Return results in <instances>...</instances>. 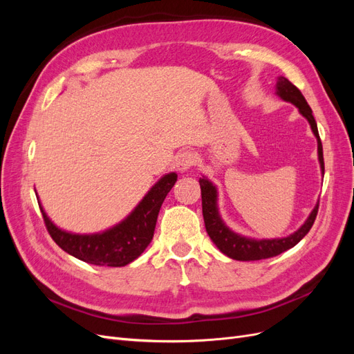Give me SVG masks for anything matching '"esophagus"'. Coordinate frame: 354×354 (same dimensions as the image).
Here are the masks:
<instances>
[{"instance_id":"obj_1","label":"esophagus","mask_w":354,"mask_h":354,"mask_svg":"<svg viewBox=\"0 0 354 354\" xmlns=\"http://www.w3.org/2000/svg\"><path fill=\"white\" fill-rule=\"evenodd\" d=\"M196 162V156L194 152L190 151H185L177 155L176 158V167L180 169V171H187L190 169L192 167L195 165Z\"/></svg>"}]
</instances>
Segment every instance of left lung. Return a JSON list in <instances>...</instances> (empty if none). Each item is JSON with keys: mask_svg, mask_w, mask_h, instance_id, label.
Masks as SVG:
<instances>
[{"mask_svg": "<svg viewBox=\"0 0 354 354\" xmlns=\"http://www.w3.org/2000/svg\"><path fill=\"white\" fill-rule=\"evenodd\" d=\"M276 88H277L276 91L277 95L282 97L283 100L295 104L299 109V112H301V115L306 116L307 121L310 122V127H312L315 136L317 137L319 162L324 173L325 162H324L322 142H320L315 116L312 113V109H310L308 103L306 102L304 95L291 81L283 77H279V80H277ZM199 185H201V196H202V214H203V221H205L207 233L209 234L211 241L217 245V248L223 254H226L227 257H230V259L239 260V261H255V260L270 259V257H276L285 252L286 250L292 248V246H295L299 241H301L308 233V230L312 229L319 211V203H317L315 209L312 211V214H310L307 221L295 233H292L291 236L282 238V239H263V241L248 239V238L239 236L236 233H233L229 227H226V224L221 221L218 216V209H217V190L212 186L211 181H208L207 178H199Z\"/></svg>", "mask_w": 354, "mask_h": 354, "instance_id": "1", "label": "left lung"}]
</instances>
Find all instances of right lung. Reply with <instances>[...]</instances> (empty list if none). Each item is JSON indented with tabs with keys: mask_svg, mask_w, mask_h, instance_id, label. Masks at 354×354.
<instances>
[{
	"mask_svg": "<svg viewBox=\"0 0 354 354\" xmlns=\"http://www.w3.org/2000/svg\"><path fill=\"white\" fill-rule=\"evenodd\" d=\"M176 181V173L164 176L122 223L97 234L63 232L50 221L42 207L39 208L51 239L63 251L90 264L122 267L134 261L151 243L160 205Z\"/></svg>",
	"mask_w": 354,
	"mask_h": 354,
	"instance_id": "right-lung-1",
	"label": "right lung"
}]
</instances>
